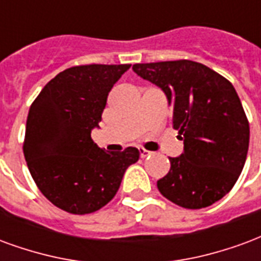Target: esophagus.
Segmentation results:
<instances>
[{"mask_svg": "<svg viewBox=\"0 0 261 261\" xmlns=\"http://www.w3.org/2000/svg\"><path fill=\"white\" fill-rule=\"evenodd\" d=\"M139 154H140V157H149L150 154H151V151H149V150L146 149H139Z\"/></svg>", "mask_w": 261, "mask_h": 261, "instance_id": "obj_1", "label": "esophagus"}]
</instances>
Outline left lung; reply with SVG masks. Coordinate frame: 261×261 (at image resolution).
<instances>
[{"mask_svg":"<svg viewBox=\"0 0 261 261\" xmlns=\"http://www.w3.org/2000/svg\"><path fill=\"white\" fill-rule=\"evenodd\" d=\"M140 77L164 91L184 153L170 157L157 180L161 195L185 208H203L231 191L249 149V121L235 87L208 66L189 60L135 64Z\"/></svg>","mask_w":261,"mask_h":261,"instance_id":"8db88e82","label":"left lung"}]
</instances>
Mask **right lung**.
Masks as SVG:
<instances>
[{
  "label": "right lung",
  "instance_id": "add662e5",
  "mask_svg": "<svg viewBox=\"0 0 261 261\" xmlns=\"http://www.w3.org/2000/svg\"><path fill=\"white\" fill-rule=\"evenodd\" d=\"M130 68L72 66L51 79L30 106L23 154L40 192L61 210L90 214L117 195L136 147L108 153L91 139L108 93Z\"/></svg>",
  "mask_w": 261,
  "mask_h": 261
}]
</instances>
